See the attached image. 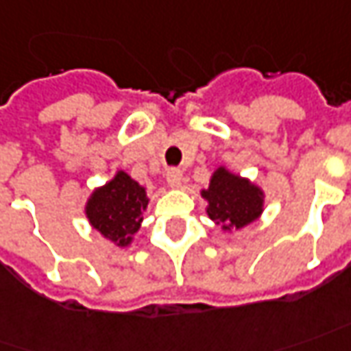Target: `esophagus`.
<instances>
[{"mask_svg":"<svg viewBox=\"0 0 351 351\" xmlns=\"http://www.w3.org/2000/svg\"><path fill=\"white\" fill-rule=\"evenodd\" d=\"M167 184L171 188H180V184H182V171L180 169H169L167 171Z\"/></svg>","mask_w":351,"mask_h":351,"instance_id":"esophagus-1","label":"esophagus"}]
</instances>
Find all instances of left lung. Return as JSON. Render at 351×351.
<instances>
[{
	"mask_svg": "<svg viewBox=\"0 0 351 351\" xmlns=\"http://www.w3.org/2000/svg\"><path fill=\"white\" fill-rule=\"evenodd\" d=\"M202 197L207 202L209 219L223 230H240L263 213V190L225 167L213 173Z\"/></svg>",
	"mask_w": 351,
	"mask_h": 351,
	"instance_id": "8db88e82",
	"label": "left lung"
}]
</instances>
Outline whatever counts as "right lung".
I'll return each instance as SVG.
<instances>
[{
  "mask_svg": "<svg viewBox=\"0 0 351 351\" xmlns=\"http://www.w3.org/2000/svg\"><path fill=\"white\" fill-rule=\"evenodd\" d=\"M147 202L144 186L125 171H117L107 184L95 188L88 197L86 217L104 238L119 247H126L140 228Z\"/></svg>",
  "mask_w": 351,
  "mask_h": 351,
  "instance_id": "right-lung-1",
  "label": "right lung"
}]
</instances>
